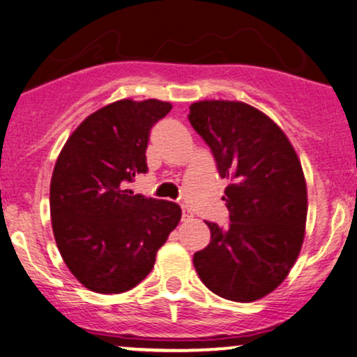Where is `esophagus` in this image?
Instances as JSON below:
<instances>
[{"label":"esophagus","mask_w":357,"mask_h":357,"mask_svg":"<svg viewBox=\"0 0 357 357\" xmlns=\"http://www.w3.org/2000/svg\"><path fill=\"white\" fill-rule=\"evenodd\" d=\"M191 219H192L191 211L186 209V207H183V220H184V222H188V220H191Z\"/></svg>","instance_id":"1"}]
</instances>
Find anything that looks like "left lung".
I'll use <instances>...</instances> for the list:
<instances>
[{
	"label": "left lung",
	"instance_id": "8db88e82",
	"mask_svg": "<svg viewBox=\"0 0 357 357\" xmlns=\"http://www.w3.org/2000/svg\"><path fill=\"white\" fill-rule=\"evenodd\" d=\"M192 128L209 145L225 188L229 222L211 229V242L192 257L212 293L249 303L272 293L298 259L308 196L290 139L259 108L234 100L189 107Z\"/></svg>",
	"mask_w": 357,
	"mask_h": 357
}]
</instances>
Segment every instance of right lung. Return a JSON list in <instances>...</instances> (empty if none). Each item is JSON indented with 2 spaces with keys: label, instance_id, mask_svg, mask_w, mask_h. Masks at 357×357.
<instances>
[{
  "label": "right lung",
  "instance_id": "add662e5",
  "mask_svg": "<svg viewBox=\"0 0 357 357\" xmlns=\"http://www.w3.org/2000/svg\"><path fill=\"white\" fill-rule=\"evenodd\" d=\"M171 108L156 98L108 103L59 153L49 197L52 232L67 268L89 290L112 295L137 287L179 224L176 202L126 189L148 171L150 130Z\"/></svg>",
  "mask_w": 357,
  "mask_h": 357
}]
</instances>
